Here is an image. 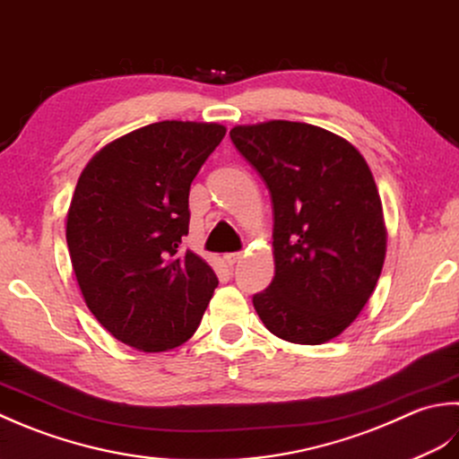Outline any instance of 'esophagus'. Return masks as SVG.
Here are the masks:
<instances>
[{
  "instance_id": "1",
  "label": "esophagus",
  "mask_w": 459,
  "mask_h": 459,
  "mask_svg": "<svg viewBox=\"0 0 459 459\" xmlns=\"http://www.w3.org/2000/svg\"><path fill=\"white\" fill-rule=\"evenodd\" d=\"M243 257V254H239V251H236V254H223V261H226L228 265H233L238 264V261Z\"/></svg>"
}]
</instances>
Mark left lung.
Wrapping results in <instances>:
<instances>
[{"mask_svg": "<svg viewBox=\"0 0 459 459\" xmlns=\"http://www.w3.org/2000/svg\"><path fill=\"white\" fill-rule=\"evenodd\" d=\"M231 143L273 202L275 277L254 295L267 331L323 344L357 319L386 257V226L370 168L321 126L269 120L233 126Z\"/></svg>", "mask_w": 459, "mask_h": 459, "instance_id": "left-lung-1", "label": "left lung"}]
</instances>
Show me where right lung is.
<instances>
[{"mask_svg":"<svg viewBox=\"0 0 459 459\" xmlns=\"http://www.w3.org/2000/svg\"><path fill=\"white\" fill-rule=\"evenodd\" d=\"M226 126L162 120L112 140L82 168L67 246L89 311L144 352L180 347L198 329L218 277L182 251L190 184Z\"/></svg>","mask_w":459,"mask_h":459,"instance_id":"1","label":"right lung"}]
</instances>
